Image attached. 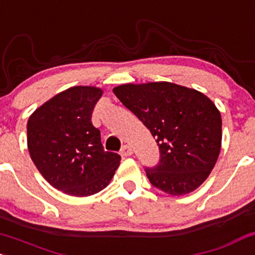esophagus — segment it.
Listing matches in <instances>:
<instances>
[{"label":"esophagus","mask_w":255,"mask_h":255,"mask_svg":"<svg viewBox=\"0 0 255 255\" xmlns=\"http://www.w3.org/2000/svg\"><path fill=\"white\" fill-rule=\"evenodd\" d=\"M120 153H121L122 156H126V157H127V156L132 155V153H133V149L129 146V145H123L121 151H120Z\"/></svg>","instance_id":"esophagus-1"}]
</instances>
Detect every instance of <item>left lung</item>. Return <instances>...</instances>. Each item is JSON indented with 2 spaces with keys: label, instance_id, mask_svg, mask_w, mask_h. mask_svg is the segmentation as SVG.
Here are the masks:
<instances>
[{
  "label": "left lung",
  "instance_id": "1",
  "mask_svg": "<svg viewBox=\"0 0 255 255\" xmlns=\"http://www.w3.org/2000/svg\"><path fill=\"white\" fill-rule=\"evenodd\" d=\"M113 91L157 142L158 164L145 169L150 183L172 196L202 185L222 147V115L214 103L196 89L164 81Z\"/></svg>",
  "mask_w": 255,
  "mask_h": 255
}]
</instances>
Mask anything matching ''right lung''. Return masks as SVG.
I'll return each instance as SVG.
<instances>
[{
	"label": "right lung",
	"mask_w": 255,
	"mask_h": 255,
	"mask_svg": "<svg viewBox=\"0 0 255 255\" xmlns=\"http://www.w3.org/2000/svg\"><path fill=\"white\" fill-rule=\"evenodd\" d=\"M103 89L76 86L33 111L27 121V149L42 177L64 194L85 197L109 185L121 156L105 151L92 113Z\"/></svg>",
	"instance_id": "1"
}]
</instances>
